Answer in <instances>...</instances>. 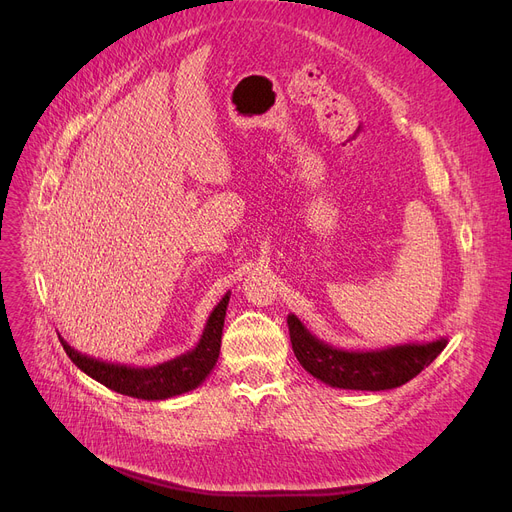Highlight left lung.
<instances>
[{
	"label": "left lung",
	"mask_w": 512,
	"mask_h": 512,
	"mask_svg": "<svg viewBox=\"0 0 512 512\" xmlns=\"http://www.w3.org/2000/svg\"><path fill=\"white\" fill-rule=\"evenodd\" d=\"M294 357L313 378L342 390H392L413 380L432 363L448 344L446 338L434 342H409L373 351H344L313 336L303 321L290 313L286 317Z\"/></svg>",
	"instance_id": "left-lung-1"
}]
</instances>
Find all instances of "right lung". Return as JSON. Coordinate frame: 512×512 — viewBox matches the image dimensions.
Here are the masks:
<instances>
[{
  "label": "right lung",
  "mask_w": 512,
  "mask_h": 512,
  "mask_svg": "<svg viewBox=\"0 0 512 512\" xmlns=\"http://www.w3.org/2000/svg\"><path fill=\"white\" fill-rule=\"evenodd\" d=\"M228 301H230V292H226L222 301L213 307L195 348H191V351H186L176 359L164 361L153 367H130L120 363L99 361L74 351L64 338H60V342L70 361L80 371H85L89 378L103 384L105 388H110L124 396H132V398L166 400V398L195 390L213 371L220 357Z\"/></svg>",
  "instance_id": "1"
}]
</instances>
